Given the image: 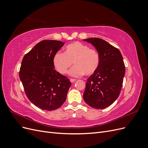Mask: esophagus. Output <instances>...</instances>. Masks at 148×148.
Wrapping results in <instances>:
<instances>
[{
    "instance_id": "obj_1",
    "label": "esophagus",
    "mask_w": 148,
    "mask_h": 148,
    "mask_svg": "<svg viewBox=\"0 0 148 148\" xmlns=\"http://www.w3.org/2000/svg\"><path fill=\"white\" fill-rule=\"evenodd\" d=\"M70 80L71 83H73V82H75L77 79H73V78H70Z\"/></svg>"
}]
</instances>
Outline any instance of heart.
Masks as SVG:
<instances>
[{"mask_svg":"<svg viewBox=\"0 0 148 148\" xmlns=\"http://www.w3.org/2000/svg\"><path fill=\"white\" fill-rule=\"evenodd\" d=\"M75 66L70 71V75L78 77L85 73L91 75L99 68L100 57L99 53L89 49L86 44L75 42L67 45L64 53L58 52L53 56V63L59 73L65 75L73 64Z\"/></svg>","mask_w":148,"mask_h":148,"instance_id":"1","label":"heart"}]
</instances>
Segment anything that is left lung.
Instances as JSON below:
<instances>
[{
  "mask_svg": "<svg viewBox=\"0 0 148 148\" xmlns=\"http://www.w3.org/2000/svg\"><path fill=\"white\" fill-rule=\"evenodd\" d=\"M95 47L100 57L99 68L87 79L83 99L89 106L102 109L109 107L119 97L122 87L125 66L117 48L104 40L84 39Z\"/></svg>",
  "mask_w": 148,
  "mask_h": 148,
  "instance_id": "1",
  "label": "left lung"
}]
</instances>
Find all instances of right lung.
<instances>
[{"label": "right lung", "mask_w": 148, "mask_h": 148, "mask_svg": "<svg viewBox=\"0 0 148 148\" xmlns=\"http://www.w3.org/2000/svg\"><path fill=\"white\" fill-rule=\"evenodd\" d=\"M64 42L43 40L25 55L19 76L28 99L45 110H56L65 102L71 86L68 78L54 69L53 58Z\"/></svg>", "instance_id": "right-lung-1"}]
</instances>
